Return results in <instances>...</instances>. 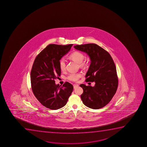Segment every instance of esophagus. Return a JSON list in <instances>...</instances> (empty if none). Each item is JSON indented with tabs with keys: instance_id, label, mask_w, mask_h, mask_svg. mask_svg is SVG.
Wrapping results in <instances>:
<instances>
[{
	"instance_id": "1",
	"label": "esophagus",
	"mask_w": 147,
	"mask_h": 147,
	"mask_svg": "<svg viewBox=\"0 0 147 147\" xmlns=\"http://www.w3.org/2000/svg\"><path fill=\"white\" fill-rule=\"evenodd\" d=\"M78 86V85H77V84H74L73 85V87H74V88H77V86Z\"/></svg>"
}]
</instances>
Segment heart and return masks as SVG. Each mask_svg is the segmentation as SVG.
<instances>
[{
	"label": "heart",
	"instance_id": "1",
	"mask_svg": "<svg viewBox=\"0 0 147 147\" xmlns=\"http://www.w3.org/2000/svg\"><path fill=\"white\" fill-rule=\"evenodd\" d=\"M69 57L73 59V61H75L76 62L79 63L81 66H84L85 64L83 63V61L85 58V56L83 53L81 52L76 51L73 52L69 55ZM59 67L61 71H64L66 69V61L65 59L64 58H61L59 61ZM82 75L79 73H71L68 75L67 76L68 79L71 81L76 82L78 81L81 77Z\"/></svg>",
	"mask_w": 147,
	"mask_h": 147
}]
</instances>
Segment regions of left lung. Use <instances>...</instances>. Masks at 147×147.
Wrapping results in <instances>:
<instances>
[{"label":"left lung","mask_w":147,"mask_h":147,"mask_svg":"<svg viewBox=\"0 0 147 147\" xmlns=\"http://www.w3.org/2000/svg\"><path fill=\"white\" fill-rule=\"evenodd\" d=\"M74 47L90 57L91 63L86 75V81L95 83L94 86L80 85L84 90L82 100L88 108L100 109L109 103L117 90L118 78L114 61L108 52L95 44Z\"/></svg>","instance_id":"left-lung-1"}]
</instances>
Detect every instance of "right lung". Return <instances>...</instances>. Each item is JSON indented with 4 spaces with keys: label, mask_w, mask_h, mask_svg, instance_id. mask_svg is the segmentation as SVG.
<instances>
[{
    "label": "right lung",
    "mask_w": 147,
    "mask_h": 147,
    "mask_svg": "<svg viewBox=\"0 0 147 147\" xmlns=\"http://www.w3.org/2000/svg\"><path fill=\"white\" fill-rule=\"evenodd\" d=\"M73 44H50L35 59L30 73L31 88L42 105L57 110L65 105L73 90L66 82L62 86L56 85L55 80L61 76L59 61L69 52Z\"/></svg>",
    "instance_id": "add662e5"
}]
</instances>
